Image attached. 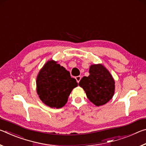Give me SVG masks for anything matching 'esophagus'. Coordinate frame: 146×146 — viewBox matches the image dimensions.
<instances>
[{"instance_id": "1", "label": "esophagus", "mask_w": 146, "mask_h": 146, "mask_svg": "<svg viewBox=\"0 0 146 146\" xmlns=\"http://www.w3.org/2000/svg\"><path fill=\"white\" fill-rule=\"evenodd\" d=\"M75 78H76V81H77V82L78 83L79 82H80V79H81V76H76Z\"/></svg>"}]
</instances>
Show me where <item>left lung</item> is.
<instances>
[{
  "label": "left lung",
  "instance_id": "left-lung-1",
  "mask_svg": "<svg viewBox=\"0 0 146 146\" xmlns=\"http://www.w3.org/2000/svg\"><path fill=\"white\" fill-rule=\"evenodd\" d=\"M90 75L84 76L78 85L84 89L86 96L91 102L97 106L106 104L115 93V80L102 64L90 66Z\"/></svg>",
  "mask_w": 146,
  "mask_h": 146
}]
</instances>
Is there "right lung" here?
<instances>
[{
    "instance_id": "right-lung-1",
    "label": "right lung",
    "mask_w": 146,
    "mask_h": 146,
    "mask_svg": "<svg viewBox=\"0 0 146 146\" xmlns=\"http://www.w3.org/2000/svg\"><path fill=\"white\" fill-rule=\"evenodd\" d=\"M36 84L42 102L51 108L58 109L67 103L71 92L78 83L63 66L51 60L39 71Z\"/></svg>"
}]
</instances>
